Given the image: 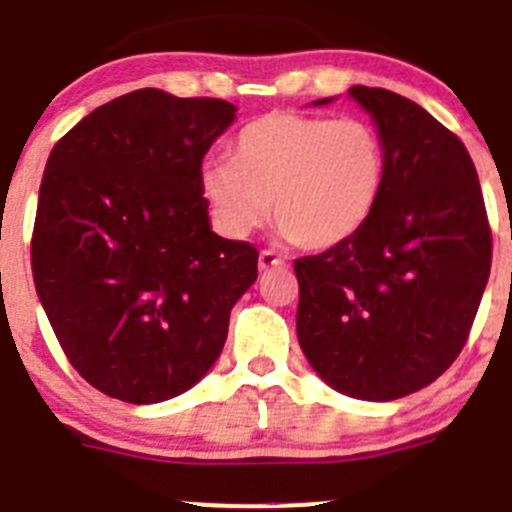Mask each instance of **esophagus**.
Segmentation results:
<instances>
[{"label":"esophagus","instance_id":"1","mask_svg":"<svg viewBox=\"0 0 512 512\" xmlns=\"http://www.w3.org/2000/svg\"><path fill=\"white\" fill-rule=\"evenodd\" d=\"M257 265H260V270H272V267L282 265V257L274 250H262L260 257H257Z\"/></svg>","mask_w":512,"mask_h":512}]
</instances>
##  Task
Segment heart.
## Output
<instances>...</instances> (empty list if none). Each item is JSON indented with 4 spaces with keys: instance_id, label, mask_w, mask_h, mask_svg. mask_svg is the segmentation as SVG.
<instances>
[{
    "instance_id": "heart-1",
    "label": "heart",
    "mask_w": 512,
    "mask_h": 512,
    "mask_svg": "<svg viewBox=\"0 0 512 512\" xmlns=\"http://www.w3.org/2000/svg\"><path fill=\"white\" fill-rule=\"evenodd\" d=\"M385 179V142L373 122L272 112L240 129L230 164H208L201 188L233 238L260 228L272 203L274 223L294 245L331 250L368 223Z\"/></svg>"
}]
</instances>
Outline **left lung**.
I'll list each match as a JSON object with an SVG mask.
<instances>
[{"mask_svg": "<svg viewBox=\"0 0 512 512\" xmlns=\"http://www.w3.org/2000/svg\"><path fill=\"white\" fill-rule=\"evenodd\" d=\"M348 93L383 134L385 191L351 240L294 260L297 336L328 385L385 402L434 383L459 358L491 274L493 238L464 142L392 90Z\"/></svg>", "mask_w": 512, "mask_h": 512, "instance_id": "1", "label": "left lung"}]
</instances>
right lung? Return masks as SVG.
Masks as SVG:
<instances>
[{
    "label": "right lung",
    "mask_w": 512,
    "mask_h": 512,
    "mask_svg": "<svg viewBox=\"0 0 512 512\" xmlns=\"http://www.w3.org/2000/svg\"><path fill=\"white\" fill-rule=\"evenodd\" d=\"M235 120L218 98L142 88L63 134L43 171L31 270L71 365L152 405L193 387L257 279V250L208 225L201 164Z\"/></svg>",
    "instance_id": "add662e5"
}]
</instances>
